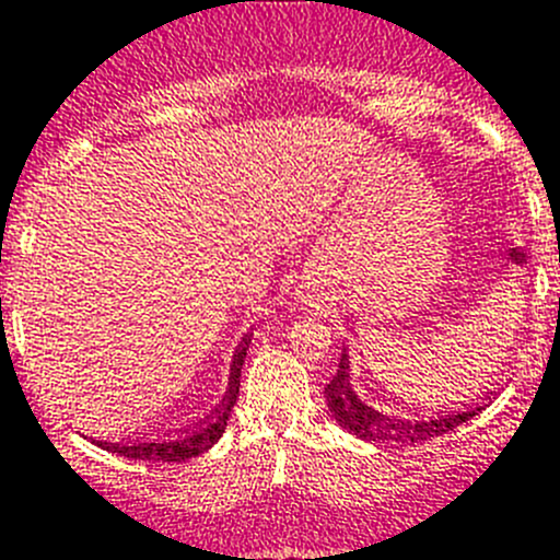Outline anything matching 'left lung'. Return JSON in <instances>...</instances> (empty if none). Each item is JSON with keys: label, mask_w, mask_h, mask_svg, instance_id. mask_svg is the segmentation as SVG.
<instances>
[{"label": "left lung", "mask_w": 560, "mask_h": 560, "mask_svg": "<svg viewBox=\"0 0 560 560\" xmlns=\"http://www.w3.org/2000/svg\"><path fill=\"white\" fill-rule=\"evenodd\" d=\"M325 398H328L330 415H334V420L341 429H348L350 434H355L361 440H373V443H423V440L452 432V429H457L459 423L471 420L479 412L477 407L468 409V412L440 415V418L427 420H407L398 418V415L378 412V409L364 404L353 393V384H350V361L345 350H341L339 370H336L328 387H325Z\"/></svg>", "instance_id": "obj_1"}]
</instances>
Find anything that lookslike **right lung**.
Masks as SVG:
<instances>
[{
	"mask_svg": "<svg viewBox=\"0 0 560 560\" xmlns=\"http://www.w3.org/2000/svg\"><path fill=\"white\" fill-rule=\"evenodd\" d=\"M249 341H252V334H246L244 341L237 345L235 359H232V368H230V384H226L224 400H221L219 409H215L205 423H199V427H192L190 432L171 440H153V443H148L145 440V443H133V446H120V443H108V440H95L97 446L106 448V452L120 454V457L160 459V463H185V459L205 454L207 448H212L215 443H219V438L226 429V420H230L232 407H235L237 389H241V368H244Z\"/></svg>",
	"mask_w": 560,
	"mask_h": 560,
	"instance_id": "right-lung-1",
	"label": "right lung"
}]
</instances>
